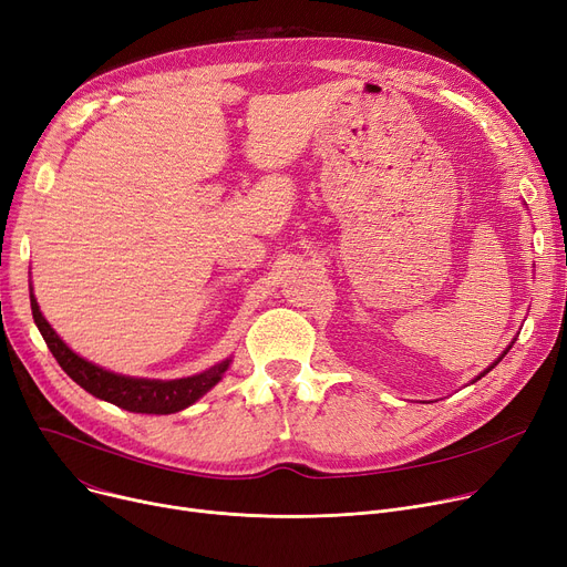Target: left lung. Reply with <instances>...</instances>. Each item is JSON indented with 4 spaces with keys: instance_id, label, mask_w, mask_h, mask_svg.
<instances>
[{
    "instance_id": "8db88e82",
    "label": "left lung",
    "mask_w": 567,
    "mask_h": 567,
    "mask_svg": "<svg viewBox=\"0 0 567 567\" xmlns=\"http://www.w3.org/2000/svg\"><path fill=\"white\" fill-rule=\"evenodd\" d=\"M513 343H515V339H513ZM513 343H511V346H508V348H506V350H504V352H502V357H498V359H496V361H494V363H489V365H487V369H485V371H483V373H481V375H476V378H474V382H476V380H481V378H485V375H487V373H489V371H492V369H494V365H496V363H498V361H502V359H504V357H506V354H508V350H511V348H513Z\"/></svg>"
}]
</instances>
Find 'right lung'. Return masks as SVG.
<instances>
[{
	"mask_svg": "<svg viewBox=\"0 0 567 567\" xmlns=\"http://www.w3.org/2000/svg\"><path fill=\"white\" fill-rule=\"evenodd\" d=\"M29 299H31L33 322H37L50 352L54 354V359L59 361L65 375H69L73 382H78L91 395L100 398V401H107L127 412H137V414L181 412V410L194 405L198 398H204L224 378V373L228 371V365L233 361L228 357V359L210 365V369L204 373L178 378V380H151V378L121 375V373L103 369V365L91 363L89 359L73 352L61 341V337L41 313L37 297H33V288H31Z\"/></svg>",
	"mask_w": 567,
	"mask_h": 567,
	"instance_id": "obj_1",
	"label": "right lung"
}]
</instances>
